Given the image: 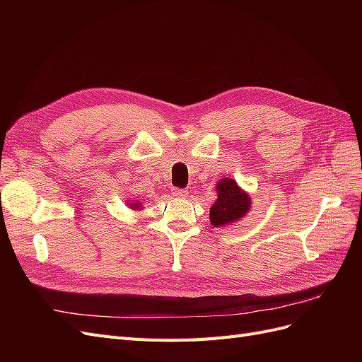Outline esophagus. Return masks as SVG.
<instances>
[{"label":"esophagus","mask_w":362,"mask_h":362,"mask_svg":"<svg viewBox=\"0 0 362 362\" xmlns=\"http://www.w3.org/2000/svg\"><path fill=\"white\" fill-rule=\"evenodd\" d=\"M172 194L177 196V198H187L189 192L185 190V189H173V190H172Z\"/></svg>","instance_id":"obj_1"}]
</instances>
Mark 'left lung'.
I'll return each instance as SVG.
<instances>
[{
	"instance_id": "obj_1",
	"label": "left lung",
	"mask_w": 362,
	"mask_h": 362,
	"mask_svg": "<svg viewBox=\"0 0 362 362\" xmlns=\"http://www.w3.org/2000/svg\"><path fill=\"white\" fill-rule=\"evenodd\" d=\"M217 201L210 208V222L214 226H225L242 218L250 206V196L238 187L231 178L217 182Z\"/></svg>"
}]
</instances>
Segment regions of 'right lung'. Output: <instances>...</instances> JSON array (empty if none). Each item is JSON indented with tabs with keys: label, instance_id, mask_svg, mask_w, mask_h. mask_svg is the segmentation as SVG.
<instances>
[{
	"label": "right lung",
	"instance_id": "right-lung-1",
	"mask_svg": "<svg viewBox=\"0 0 362 362\" xmlns=\"http://www.w3.org/2000/svg\"><path fill=\"white\" fill-rule=\"evenodd\" d=\"M139 206H140V202H131V204H129L131 210H139Z\"/></svg>",
	"mask_w": 362,
	"mask_h": 362
}]
</instances>
